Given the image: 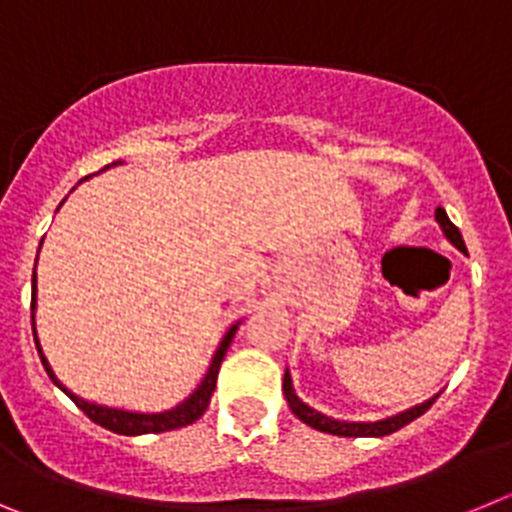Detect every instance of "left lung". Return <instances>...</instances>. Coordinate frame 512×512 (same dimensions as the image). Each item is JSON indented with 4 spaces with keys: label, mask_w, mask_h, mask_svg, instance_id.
<instances>
[{
    "label": "left lung",
    "mask_w": 512,
    "mask_h": 512,
    "mask_svg": "<svg viewBox=\"0 0 512 512\" xmlns=\"http://www.w3.org/2000/svg\"><path fill=\"white\" fill-rule=\"evenodd\" d=\"M436 223L441 225L443 235L449 238L451 243H454L456 248H459L461 253H467V246H464V238H461L459 228H456L454 223L449 220V215H446V210L443 207H438L436 210ZM282 390H284V397H287V405L289 410L297 415V418L302 420V423H307L310 428H315V431H323V433H333V436H348V438H379V436H390V433L400 431L402 425L413 423L415 418H420V415L425 413V410L431 408L433 402H436L438 395H433L431 400L420 402V405H415V408H408L402 410V413L397 415H390V418H382V420H372V423H348V420H336V418H328V415L318 413L315 408H310L307 402H302L300 397L295 395V387H292V377H289V369L284 372V382H282Z\"/></svg>",
    "instance_id": "1"
}]
</instances>
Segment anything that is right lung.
Instances as JSON below:
<instances>
[{
  "label": "right lung",
  "mask_w": 512,
  "mask_h": 512,
  "mask_svg": "<svg viewBox=\"0 0 512 512\" xmlns=\"http://www.w3.org/2000/svg\"><path fill=\"white\" fill-rule=\"evenodd\" d=\"M117 164H122V161H115V164H110V166H117ZM104 169H107V166H104ZM35 264H38V261H35ZM35 292H38V289H35V274H33V305H30V310H33V336H35V346H38L40 361H43L45 372H48V377L53 379V384H56V387H61V390L66 392L71 400H74L76 408L87 415L89 420H94V423L102 425V428H107V431L120 433V436H140V433H164V431H174V428H184V425H192L194 420H200L202 415H205L207 405H210L212 390H215L217 372H220V364H223V359H225V351H228L230 341H233V336H235V330H238V325L241 323L230 325V330L223 336L220 346H217L215 356H212L210 369H207L205 379H202L200 387H197V390H194L187 400L179 402L176 408L164 410V413H130V410L104 408V405H97V402L81 400V397H76L74 392H69L61 382H58L56 374H53V369H51V364L45 361L43 351H40L38 333H35Z\"/></svg>",
  "instance_id": "right-lung-1"
}]
</instances>
